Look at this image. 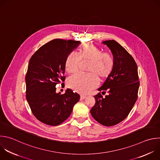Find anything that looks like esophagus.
<instances>
[{"instance_id": "esophagus-1", "label": "esophagus", "mask_w": 160, "mask_h": 160, "mask_svg": "<svg viewBox=\"0 0 160 160\" xmlns=\"http://www.w3.org/2000/svg\"><path fill=\"white\" fill-rule=\"evenodd\" d=\"M86 98V95H80V99L81 100H83Z\"/></svg>"}]
</instances>
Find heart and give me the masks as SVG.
<instances>
[{"instance_id": "b5f03b06", "label": "heart", "mask_w": 160, "mask_h": 160, "mask_svg": "<svg viewBox=\"0 0 160 160\" xmlns=\"http://www.w3.org/2000/svg\"><path fill=\"white\" fill-rule=\"evenodd\" d=\"M82 62H89L87 68L88 74L77 73L70 77L67 80L69 87L77 92L86 93L97 85V80L103 82L111 75L114 67L113 57L91 43L83 44L79 48L78 56L70 52L65 61V68L67 73L72 74L77 71Z\"/></svg>"}]
</instances>
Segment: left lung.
<instances>
[{
    "mask_svg": "<svg viewBox=\"0 0 160 160\" xmlns=\"http://www.w3.org/2000/svg\"><path fill=\"white\" fill-rule=\"evenodd\" d=\"M111 50L114 60V70L98 91H107L94 96L95 103L92 116L105 126H112L127 118L138 98L139 82L137 65L129 53L115 40L102 42Z\"/></svg>",
    "mask_w": 160,
    "mask_h": 160,
    "instance_id": "obj_1",
    "label": "left lung"
}]
</instances>
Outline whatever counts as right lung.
<instances>
[{
    "instance_id": "add662e5",
    "label": "right lung",
    "mask_w": 160,
    "mask_h": 160,
    "mask_svg": "<svg viewBox=\"0 0 160 160\" xmlns=\"http://www.w3.org/2000/svg\"><path fill=\"white\" fill-rule=\"evenodd\" d=\"M80 42L55 39L39 48L31 58L26 75V99L34 116L41 122L58 126L70 116L80 95L68 88L56 92V85L64 82L67 56Z\"/></svg>"
}]
</instances>
